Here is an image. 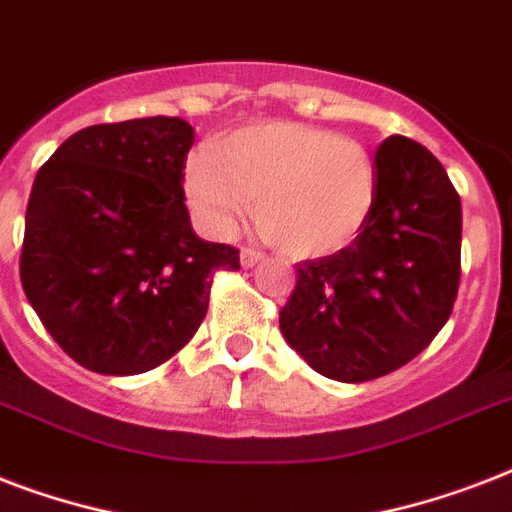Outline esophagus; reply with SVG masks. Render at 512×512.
Wrapping results in <instances>:
<instances>
[{"mask_svg": "<svg viewBox=\"0 0 512 512\" xmlns=\"http://www.w3.org/2000/svg\"><path fill=\"white\" fill-rule=\"evenodd\" d=\"M260 260H263V252H257V249L252 247L241 249V268H255Z\"/></svg>", "mask_w": 512, "mask_h": 512, "instance_id": "obj_1", "label": "esophagus"}]
</instances>
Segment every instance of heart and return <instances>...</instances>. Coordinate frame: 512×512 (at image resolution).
I'll list each match as a JSON object with an SVG mask.
<instances>
[{
	"label": "heart",
	"mask_w": 512,
	"mask_h": 512,
	"mask_svg": "<svg viewBox=\"0 0 512 512\" xmlns=\"http://www.w3.org/2000/svg\"><path fill=\"white\" fill-rule=\"evenodd\" d=\"M185 199L209 233L228 236L255 204L265 241L292 257L335 255L374 204L372 159L356 140L271 122L217 140L185 167Z\"/></svg>",
	"instance_id": "1"
}]
</instances>
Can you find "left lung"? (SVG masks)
Masks as SVG:
<instances>
[{
    "label": "left lung",
    "mask_w": 512,
    "mask_h": 512,
    "mask_svg": "<svg viewBox=\"0 0 512 512\" xmlns=\"http://www.w3.org/2000/svg\"><path fill=\"white\" fill-rule=\"evenodd\" d=\"M460 247L452 180L428 148L393 135L374 156V204L353 244L297 265L281 335L329 380L396 372L452 316Z\"/></svg>",
    "instance_id": "1"
}]
</instances>
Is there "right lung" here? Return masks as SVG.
<instances>
[{"label":"right lung","instance_id":"1","mask_svg":"<svg viewBox=\"0 0 512 512\" xmlns=\"http://www.w3.org/2000/svg\"><path fill=\"white\" fill-rule=\"evenodd\" d=\"M191 146L177 116L95 124L36 172L20 281L52 340L90 372L164 364L207 316L212 273L239 268V249L191 228Z\"/></svg>","mask_w":512,"mask_h":512}]
</instances>
